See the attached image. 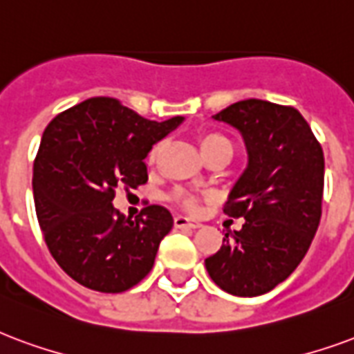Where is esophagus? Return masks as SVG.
Wrapping results in <instances>:
<instances>
[{
	"label": "esophagus",
	"instance_id": "obj_1",
	"mask_svg": "<svg viewBox=\"0 0 354 354\" xmlns=\"http://www.w3.org/2000/svg\"><path fill=\"white\" fill-rule=\"evenodd\" d=\"M174 227H178V229H197V227H201V223L195 219H189V217L176 216L174 217Z\"/></svg>",
	"mask_w": 354,
	"mask_h": 354
}]
</instances>
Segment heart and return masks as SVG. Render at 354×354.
<instances>
[{"mask_svg":"<svg viewBox=\"0 0 354 354\" xmlns=\"http://www.w3.org/2000/svg\"><path fill=\"white\" fill-rule=\"evenodd\" d=\"M201 148H203L204 156H210L212 151L221 150V148H230L232 150V144L227 137L223 135H219V133H204L203 137H201ZM157 151H159V146H156L153 150L150 151V161L153 163L157 157ZM170 198L178 203L180 206H184L185 210H193V208H197L198 204V195L195 193H191L187 189H174L172 191V195Z\"/></svg>","mask_w":354,"mask_h":354,"instance_id":"heart-1","label":"heart"}]
</instances>
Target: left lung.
<instances>
[{"label":"left lung","mask_w":354,"mask_h":354,"mask_svg":"<svg viewBox=\"0 0 354 354\" xmlns=\"http://www.w3.org/2000/svg\"><path fill=\"white\" fill-rule=\"evenodd\" d=\"M214 120L236 127L248 148L225 214L243 217L204 261L217 287L259 297L285 281L308 253L321 221L324 156L310 124L292 106L245 99Z\"/></svg>","instance_id":"8db88e82"}]
</instances>
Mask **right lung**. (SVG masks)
<instances>
[{"mask_svg":"<svg viewBox=\"0 0 354 354\" xmlns=\"http://www.w3.org/2000/svg\"><path fill=\"white\" fill-rule=\"evenodd\" d=\"M184 122H151L112 97H91L57 114L33 163V198L44 242L62 270L99 292H124L148 276L172 229L163 206L135 219L112 206L118 187L148 182L151 146Z\"/></svg>","mask_w":354,"mask_h":354,"instance_id":"obj_1","label":"right lung"}]
</instances>
